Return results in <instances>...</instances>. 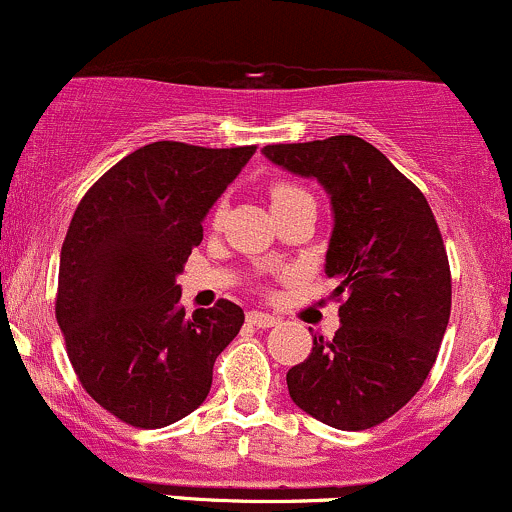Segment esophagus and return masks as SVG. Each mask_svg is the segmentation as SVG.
<instances>
[{
  "instance_id": "1",
  "label": "esophagus",
  "mask_w": 512,
  "mask_h": 512,
  "mask_svg": "<svg viewBox=\"0 0 512 512\" xmlns=\"http://www.w3.org/2000/svg\"><path fill=\"white\" fill-rule=\"evenodd\" d=\"M247 323L255 325V328H274V325L279 323V318L269 316V313H262V311H250L247 313Z\"/></svg>"
}]
</instances>
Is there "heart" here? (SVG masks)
I'll list each match as a JSON object with an SVG mask.
<instances>
[{"label":"heart","mask_w":512,"mask_h":512,"mask_svg":"<svg viewBox=\"0 0 512 512\" xmlns=\"http://www.w3.org/2000/svg\"><path fill=\"white\" fill-rule=\"evenodd\" d=\"M303 194H306V192H303V189H299V187H294V184H286V182L274 184V187H272V206L284 204V201H291V199H296V196H303Z\"/></svg>","instance_id":"1"}]
</instances>
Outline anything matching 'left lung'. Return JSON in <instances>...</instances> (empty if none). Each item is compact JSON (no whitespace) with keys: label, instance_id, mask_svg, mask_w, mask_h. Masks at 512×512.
Wrapping results in <instances>:
<instances>
[{"label":"left lung","instance_id":"left-lung-1","mask_svg":"<svg viewBox=\"0 0 512 512\" xmlns=\"http://www.w3.org/2000/svg\"><path fill=\"white\" fill-rule=\"evenodd\" d=\"M282 170L318 179L333 209L325 274L342 299L333 340L313 335L286 372L301 411L367 430L401 411L437 359L452 308L445 243L423 192L357 136L265 145Z\"/></svg>","mask_w":512,"mask_h":512}]
</instances>
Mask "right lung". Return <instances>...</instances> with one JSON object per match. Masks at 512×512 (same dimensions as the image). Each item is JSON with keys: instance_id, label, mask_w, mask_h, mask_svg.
Returning <instances> with one entry per match:
<instances>
[{"instance_id": "1", "label": "right lung", "mask_w": 512, "mask_h": 512, "mask_svg": "<svg viewBox=\"0 0 512 512\" xmlns=\"http://www.w3.org/2000/svg\"><path fill=\"white\" fill-rule=\"evenodd\" d=\"M252 155L255 145L157 140L99 177L72 216L55 318L84 391L133 428L196 411L213 362L243 328V308L226 299L187 316L177 274Z\"/></svg>"}]
</instances>
